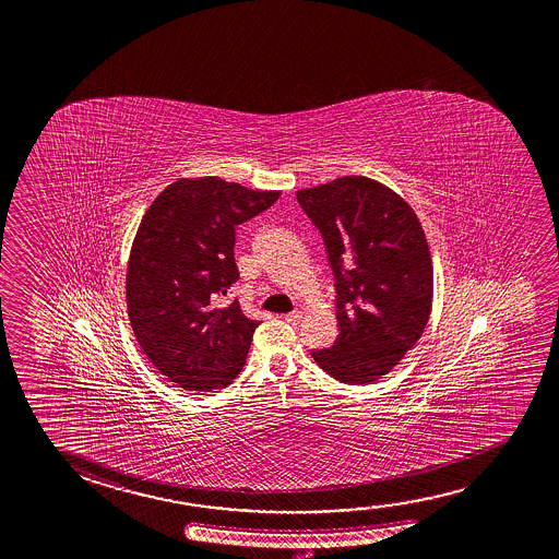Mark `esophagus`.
Returning <instances> with one entry per match:
<instances>
[{
  "label": "esophagus",
  "mask_w": 559,
  "mask_h": 559,
  "mask_svg": "<svg viewBox=\"0 0 559 559\" xmlns=\"http://www.w3.org/2000/svg\"><path fill=\"white\" fill-rule=\"evenodd\" d=\"M284 320L288 321L290 325H298L300 320H302V313H300V311H290V313L284 316Z\"/></svg>",
  "instance_id": "34e87169"
}]
</instances>
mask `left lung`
I'll use <instances>...</instances> for the list:
<instances>
[{
    "mask_svg": "<svg viewBox=\"0 0 559 559\" xmlns=\"http://www.w3.org/2000/svg\"><path fill=\"white\" fill-rule=\"evenodd\" d=\"M335 276L338 337L311 357L345 384L388 374L419 341L432 304L429 246L400 194L360 175L296 192Z\"/></svg>",
    "mask_w": 559,
    "mask_h": 559,
    "instance_id": "1",
    "label": "left lung"
}]
</instances>
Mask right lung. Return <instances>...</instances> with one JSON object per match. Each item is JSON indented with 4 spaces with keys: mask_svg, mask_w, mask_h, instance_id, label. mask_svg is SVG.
<instances>
[{
    "mask_svg": "<svg viewBox=\"0 0 559 559\" xmlns=\"http://www.w3.org/2000/svg\"><path fill=\"white\" fill-rule=\"evenodd\" d=\"M278 194L218 177L179 179L140 222L127 275L130 325L150 362L189 392L226 388L246 365L259 321L238 300H216L239 278L236 226Z\"/></svg>",
    "mask_w": 559,
    "mask_h": 559,
    "instance_id": "right-lung-1",
    "label": "right lung"
}]
</instances>
